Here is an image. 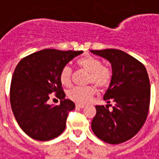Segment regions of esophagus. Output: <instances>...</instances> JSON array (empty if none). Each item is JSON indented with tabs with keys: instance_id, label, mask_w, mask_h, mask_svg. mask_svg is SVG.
<instances>
[{
	"instance_id": "34e87169",
	"label": "esophagus",
	"mask_w": 159,
	"mask_h": 159,
	"mask_svg": "<svg viewBox=\"0 0 159 159\" xmlns=\"http://www.w3.org/2000/svg\"><path fill=\"white\" fill-rule=\"evenodd\" d=\"M76 107H77V108H80V109H83L85 107L84 106H83V105H76Z\"/></svg>"
}]
</instances>
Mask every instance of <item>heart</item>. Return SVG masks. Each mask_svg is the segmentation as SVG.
<instances>
[{"label": "heart", "instance_id": "heart-1", "mask_svg": "<svg viewBox=\"0 0 159 159\" xmlns=\"http://www.w3.org/2000/svg\"><path fill=\"white\" fill-rule=\"evenodd\" d=\"M77 66L88 73L87 82L92 83L97 89H104L111 83L112 72L108 67L102 65L98 58L92 56H85L77 61ZM72 68L64 66L59 73V81L64 87L71 84ZM95 89L92 86L86 87H73L67 92L69 99L78 104H86L94 95Z\"/></svg>", "mask_w": 159, "mask_h": 159}]
</instances>
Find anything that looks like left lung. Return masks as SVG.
<instances>
[{
    "instance_id": "8db88e82",
    "label": "left lung",
    "mask_w": 159,
    "mask_h": 159,
    "mask_svg": "<svg viewBox=\"0 0 159 159\" xmlns=\"http://www.w3.org/2000/svg\"><path fill=\"white\" fill-rule=\"evenodd\" d=\"M108 60L112 77L103 99L109 106H97L92 120L93 133L106 143H123L138 133L145 122L150 102V83L143 63L118 49L91 50Z\"/></svg>"
}]
</instances>
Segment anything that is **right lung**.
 I'll list each match as a JSON object with an SVG mask.
<instances>
[{"mask_svg":"<svg viewBox=\"0 0 159 159\" xmlns=\"http://www.w3.org/2000/svg\"><path fill=\"white\" fill-rule=\"evenodd\" d=\"M83 51L43 49L24 57L14 71L10 101L22 130L39 141L51 140L64 131L74 102L65 99L59 81L62 67ZM61 100L58 106L48 103L51 94Z\"/></svg>","mask_w":159,"mask_h":159,"instance_id":"1","label":"right lung"}]
</instances>
